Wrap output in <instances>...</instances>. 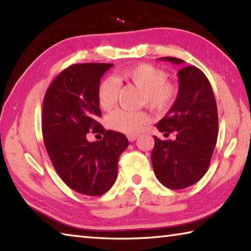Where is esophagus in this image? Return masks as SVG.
Instances as JSON below:
<instances>
[{
	"mask_svg": "<svg viewBox=\"0 0 251 251\" xmlns=\"http://www.w3.org/2000/svg\"><path fill=\"white\" fill-rule=\"evenodd\" d=\"M127 138H128L129 142H135L136 139H137V136H136V135H128V136H127Z\"/></svg>",
	"mask_w": 251,
	"mask_h": 251,
	"instance_id": "esophagus-1",
	"label": "esophagus"
}]
</instances>
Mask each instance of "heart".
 <instances>
[{
    "label": "heart",
    "instance_id": "1",
    "mask_svg": "<svg viewBox=\"0 0 251 251\" xmlns=\"http://www.w3.org/2000/svg\"><path fill=\"white\" fill-rule=\"evenodd\" d=\"M118 79L133 83L142 91L141 101L155 112H165L177 99L178 90L174 83L167 82L166 74L158 67L151 64H138L127 67L118 73ZM118 84L114 78L106 77L101 80L97 100L100 108L109 109L115 104ZM150 123L146 112H130L116 109L106 117V125L120 133L135 135Z\"/></svg>",
    "mask_w": 251,
    "mask_h": 251
}]
</instances>
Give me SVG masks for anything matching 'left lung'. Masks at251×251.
I'll use <instances>...</instances> for the list:
<instances>
[{
	"label": "left lung",
	"mask_w": 251,
	"mask_h": 251,
	"mask_svg": "<svg viewBox=\"0 0 251 251\" xmlns=\"http://www.w3.org/2000/svg\"><path fill=\"white\" fill-rule=\"evenodd\" d=\"M159 61L180 65L177 72L178 95L166 116L156 127L164 135L176 134L175 141H160L154 136L151 164L161 184L182 189L201 179L209 167L218 136L217 105L206 75L182 59L160 57Z\"/></svg>",
	"instance_id": "8db88e82"
}]
</instances>
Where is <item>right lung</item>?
Wrapping results in <instances>:
<instances>
[{
	"label": "right lung",
	"instance_id": "1",
	"mask_svg": "<svg viewBox=\"0 0 251 251\" xmlns=\"http://www.w3.org/2000/svg\"><path fill=\"white\" fill-rule=\"evenodd\" d=\"M113 64H74L59 73L44 96L42 133L46 151L62 180L75 192L100 196L117 177L118 158L128 139L105 130L97 92L101 76ZM90 131L101 132V141L88 142Z\"/></svg>",
	"mask_w": 251,
	"mask_h": 251
}]
</instances>
